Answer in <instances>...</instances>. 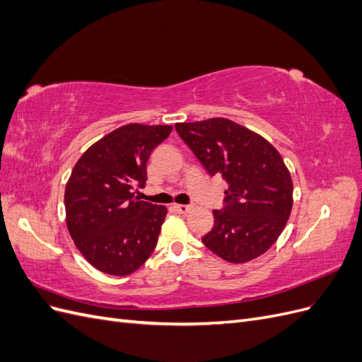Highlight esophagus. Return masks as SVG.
Wrapping results in <instances>:
<instances>
[{"label":"esophagus","instance_id":"34e87169","mask_svg":"<svg viewBox=\"0 0 362 362\" xmlns=\"http://www.w3.org/2000/svg\"><path fill=\"white\" fill-rule=\"evenodd\" d=\"M193 205H180V204H175L173 205V210L177 213H181V214H187L192 211Z\"/></svg>","mask_w":362,"mask_h":362}]
</instances>
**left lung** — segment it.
<instances>
[{
    "instance_id": "1",
    "label": "left lung",
    "mask_w": 362,
    "mask_h": 362,
    "mask_svg": "<svg viewBox=\"0 0 362 362\" xmlns=\"http://www.w3.org/2000/svg\"><path fill=\"white\" fill-rule=\"evenodd\" d=\"M177 133L206 172L228 182L225 206L202 243L225 261L247 262L276 242L291 213L293 181L279 152L225 117L177 124Z\"/></svg>"
}]
</instances>
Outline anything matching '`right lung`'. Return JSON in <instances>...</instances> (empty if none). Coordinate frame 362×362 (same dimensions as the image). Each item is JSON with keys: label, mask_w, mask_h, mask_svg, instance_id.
I'll return each instance as SVG.
<instances>
[{"label": "right lung", "mask_w": 362, "mask_h": 362, "mask_svg": "<svg viewBox=\"0 0 362 362\" xmlns=\"http://www.w3.org/2000/svg\"><path fill=\"white\" fill-rule=\"evenodd\" d=\"M170 125L128 124L98 140L76 161L64 190L66 225L90 264L127 276L151 257L168 208L139 201L146 163Z\"/></svg>", "instance_id": "add662e5"}]
</instances>
